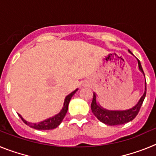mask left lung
Segmentation results:
<instances>
[{
  "mask_svg": "<svg viewBox=\"0 0 156 156\" xmlns=\"http://www.w3.org/2000/svg\"><path fill=\"white\" fill-rule=\"evenodd\" d=\"M130 53H131V52H130ZM137 62H138L139 69L144 73L143 69L142 67H141V65H140V62L138 59H137ZM145 96L146 81L145 90H144V94H143L142 97L140 98L138 103H137L133 108H130V109L125 110V111H109V110L105 109L102 107H101L100 105H98L97 104V102H96V95H95V94H94L93 100H92L90 107H91L92 112L94 113V115L97 117L98 120H100L101 122H102L105 124L110 125V126L124 124V123H126V122H129V121L133 120L135 117L137 116L139 111H140V107L142 105L143 101H144Z\"/></svg>",
  "mask_w": 156,
  "mask_h": 156,
  "instance_id": "8db88e82",
  "label": "left lung"
}]
</instances>
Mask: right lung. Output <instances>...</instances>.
<instances>
[{"label":"right lung","mask_w":156,"mask_h":156,"mask_svg":"<svg viewBox=\"0 0 156 156\" xmlns=\"http://www.w3.org/2000/svg\"><path fill=\"white\" fill-rule=\"evenodd\" d=\"M76 91H77V89L76 90H74V91L72 92L71 94H69L68 96H66V99H65L64 105H63L62 109L61 110V112H60L58 114L55 115V116L51 117V118H49V119H46V120L43 121V122H38V123H31V122H27L25 119H23V117L21 116V115H19V116L21 118L22 120H23V122L27 125V126H30V127L32 128H34V129H39V130H41V129L44 130V129H55V128H56L57 126H58L59 125H60V123L62 122V119H64L65 115H66L67 111H68L69 103L72 97L73 96V94Z\"/></svg>","instance_id":"add662e5"}]
</instances>
